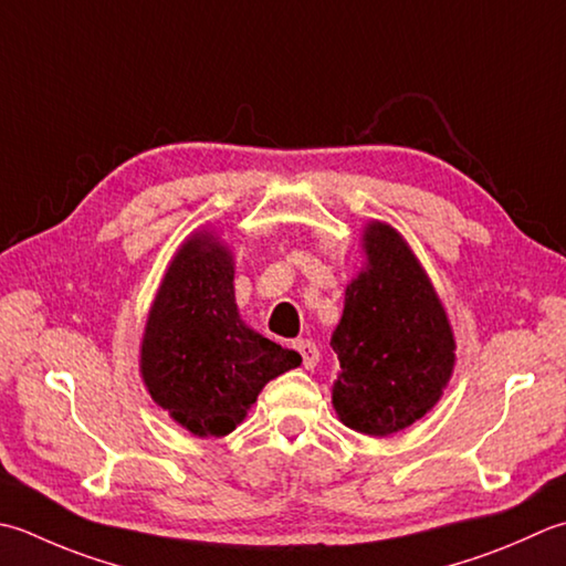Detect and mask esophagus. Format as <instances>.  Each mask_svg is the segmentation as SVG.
Returning a JSON list of instances; mask_svg holds the SVG:
<instances>
[{
	"mask_svg": "<svg viewBox=\"0 0 566 566\" xmlns=\"http://www.w3.org/2000/svg\"><path fill=\"white\" fill-rule=\"evenodd\" d=\"M292 348L298 353V358H302V365H304L306 370L316 368V363H318V348H316L314 340L298 338V340H294Z\"/></svg>",
	"mask_w": 566,
	"mask_h": 566,
	"instance_id": "esophagus-1",
	"label": "esophagus"
}]
</instances>
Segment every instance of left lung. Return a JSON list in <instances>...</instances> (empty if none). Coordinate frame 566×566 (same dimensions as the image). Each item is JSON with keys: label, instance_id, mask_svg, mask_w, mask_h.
I'll use <instances>...</instances> for the list:
<instances>
[{"label": "left lung", "instance_id": "1", "mask_svg": "<svg viewBox=\"0 0 566 566\" xmlns=\"http://www.w3.org/2000/svg\"><path fill=\"white\" fill-rule=\"evenodd\" d=\"M368 270L346 290L331 348L340 360L334 407L370 437L395 434L437 405L453 370V336L434 286L390 226L365 228Z\"/></svg>", "mask_w": 566, "mask_h": 566}]
</instances>
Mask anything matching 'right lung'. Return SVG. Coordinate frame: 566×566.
Masks as SVG:
<instances>
[{
	"instance_id": "obj_1",
	"label": "right lung",
	"mask_w": 566,
	"mask_h": 566,
	"mask_svg": "<svg viewBox=\"0 0 566 566\" xmlns=\"http://www.w3.org/2000/svg\"><path fill=\"white\" fill-rule=\"evenodd\" d=\"M298 353L254 334L238 316L232 254L201 232L176 254L142 340L151 400L198 437H226Z\"/></svg>"
}]
</instances>
